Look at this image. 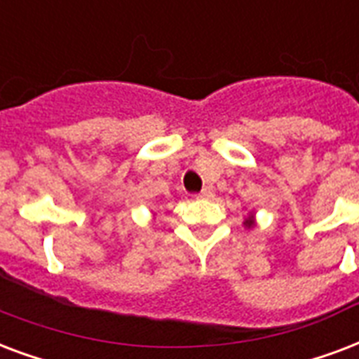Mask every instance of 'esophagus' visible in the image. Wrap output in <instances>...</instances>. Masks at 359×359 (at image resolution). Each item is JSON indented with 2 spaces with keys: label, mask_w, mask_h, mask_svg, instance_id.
Segmentation results:
<instances>
[{
  "label": "esophagus",
  "mask_w": 359,
  "mask_h": 359,
  "mask_svg": "<svg viewBox=\"0 0 359 359\" xmlns=\"http://www.w3.org/2000/svg\"><path fill=\"white\" fill-rule=\"evenodd\" d=\"M196 198H198V199H210V198H215V191H212V188H203V191H199Z\"/></svg>",
  "instance_id": "34e87169"
}]
</instances>
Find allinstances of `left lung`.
Instances as JSON below:
<instances>
[{
	"mask_svg": "<svg viewBox=\"0 0 359 359\" xmlns=\"http://www.w3.org/2000/svg\"><path fill=\"white\" fill-rule=\"evenodd\" d=\"M245 226H246V228H252V226H254V215H250L248 218H246Z\"/></svg>",
	"mask_w": 359,
	"mask_h": 359,
	"instance_id": "left-lung-1",
	"label": "left lung"
}]
</instances>
